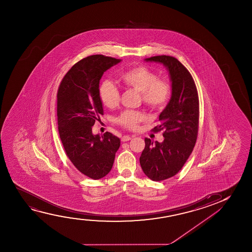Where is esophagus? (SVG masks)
<instances>
[{"label":"esophagus","mask_w":252,"mask_h":252,"mask_svg":"<svg viewBox=\"0 0 252 252\" xmlns=\"http://www.w3.org/2000/svg\"><path fill=\"white\" fill-rule=\"evenodd\" d=\"M131 136H123L122 138H121V141L122 142H126L129 141V140H131Z\"/></svg>","instance_id":"1"}]
</instances>
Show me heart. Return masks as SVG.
<instances>
[{
    "label": "heart",
    "instance_id": "1",
    "mask_svg": "<svg viewBox=\"0 0 252 252\" xmlns=\"http://www.w3.org/2000/svg\"><path fill=\"white\" fill-rule=\"evenodd\" d=\"M121 83L126 89L140 93L142 101L151 110L163 109L171 94V87L165 80L158 79L157 73L147 66L139 65L126 69L120 75ZM101 103L110 109L117 107L121 101V91L110 80H104L98 88ZM146 121L140 111L126 110L115 118L116 124L128 130L137 129L138 125Z\"/></svg>",
    "mask_w": 252,
    "mask_h": 252
}]
</instances>
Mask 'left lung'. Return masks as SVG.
I'll list each match as a JSON object with an SVG mask.
<instances>
[{"label":"left lung","mask_w":252,"mask_h":252,"mask_svg":"<svg viewBox=\"0 0 252 252\" xmlns=\"http://www.w3.org/2000/svg\"><path fill=\"white\" fill-rule=\"evenodd\" d=\"M145 60L165 66L172 83L171 98L159 115L160 125L152 130L163 131L164 140L153 143L145 138L139 158L145 175L160 182L176 176L193 152L199 128V96L191 74L176 58L155 56Z\"/></svg>","instance_id":"left-lung-1"}]
</instances>
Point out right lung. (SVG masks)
<instances>
[{"label": "right lung", "mask_w": 252, "mask_h": 252, "mask_svg": "<svg viewBox=\"0 0 252 252\" xmlns=\"http://www.w3.org/2000/svg\"><path fill=\"white\" fill-rule=\"evenodd\" d=\"M121 61L103 55L80 60L63 76L57 94L59 136L66 155L91 179H100L110 172L121 145L120 138L111 132L92 133L94 122L103 114L98 95L100 78Z\"/></svg>", "instance_id": "right-lung-1"}]
</instances>
